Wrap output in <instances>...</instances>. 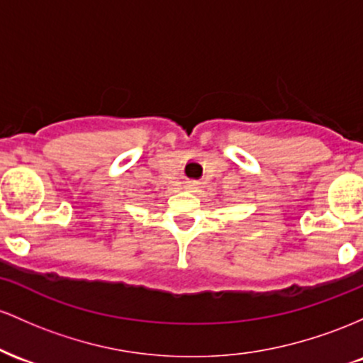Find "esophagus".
I'll return each instance as SVG.
<instances>
[{
	"mask_svg": "<svg viewBox=\"0 0 363 363\" xmlns=\"http://www.w3.org/2000/svg\"><path fill=\"white\" fill-rule=\"evenodd\" d=\"M185 189H189V190H194V189H197V183H194V182H189L186 183V186Z\"/></svg>",
	"mask_w": 363,
	"mask_h": 363,
	"instance_id": "obj_1",
	"label": "esophagus"
}]
</instances>
